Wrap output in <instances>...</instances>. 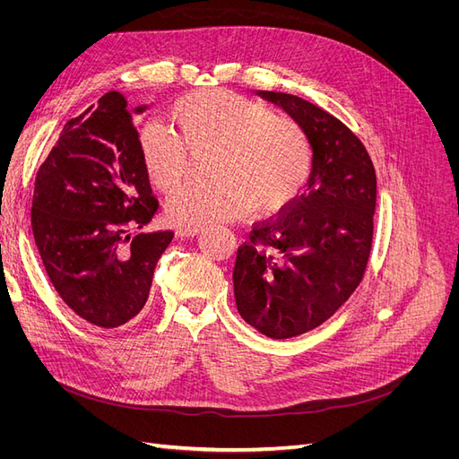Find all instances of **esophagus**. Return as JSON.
<instances>
[{"instance_id":"1","label":"esophagus","mask_w":459,"mask_h":459,"mask_svg":"<svg viewBox=\"0 0 459 459\" xmlns=\"http://www.w3.org/2000/svg\"><path fill=\"white\" fill-rule=\"evenodd\" d=\"M201 231L199 226H182L176 230V235H179V238H193V235H197Z\"/></svg>"}]
</instances>
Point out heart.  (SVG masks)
<instances>
[{
  "instance_id": "b5f03b06",
  "label": "heart",
  "mask_w": 459,
  "mask_h": 459,
  "mask_svg": "<svg viewBox=\"0 0 459 459\" xmlns=\"http://www.w3.org/2000/svg\"><path fill=\"white\" fill-rule=\"evenodd\" d=\"M174 130L149 122L140 132V155L152 187L178 191L193 172L191 157H206L203 184L169 203L178 226L228 220L245 208L253 216H275L293 206L314 170L308 130L270 105L231 91L208 90L176 101Z\"/></svg>"
}]
</instances>
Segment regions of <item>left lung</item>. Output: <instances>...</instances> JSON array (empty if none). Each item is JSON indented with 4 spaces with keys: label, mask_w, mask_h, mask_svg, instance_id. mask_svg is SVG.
<instances>
[{
    "label": "left lung",
    "mask_w": 459,
    "mask_h": 459,
    "mask_svg": "<svg viewBox=\"0 0 459 459\" xmlns=\"http://www.w3.org/2000/svg\"><path fill=\"white\" fill-rule=\"evenodd\" d=\"M308 130L314 170L287 211L258 221L238 248L235 304L272 339L302 335L351 299L368 268L377 178L359 137L327 110L281 91H260Z\"/></svg>",
    "instance_id": "left-lung-1"
}]
</instances>
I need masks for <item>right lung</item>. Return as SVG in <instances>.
<instances>
[{
	"instance_id": "right-lung-1",
	"label": "right lung",
	"mask_w": 459,
	"mask_h": 459,
	"mask_svg": "<svg viewBox=\"0 0 459 459\" xmlns=\"http://www.w3.org/2000/svg\"><path fill=\"white\" fill-rule=\"evenodd\" d=\"M120 91L71 118L38 169L32 231L49 280L86 322L113 329L140 314L174 231H142L159 211L135 115Z\"/></svg>"
}]
</instances>
